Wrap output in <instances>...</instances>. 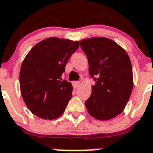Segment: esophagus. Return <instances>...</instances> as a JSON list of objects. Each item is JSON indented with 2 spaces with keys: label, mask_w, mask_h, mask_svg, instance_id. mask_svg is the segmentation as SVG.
Returning <instances> with one entry per match:
<instances>
[{
  "label": "esophagus",
  "mask_w": 153,
  "mask_h": 153,
  "mask_svg": "<svg viewBox=\"0 0 153 153\" xmlns=\"http://www.w3.org/2000/svg\"><path fill=\"white\" fill-rule=\"evenodd\" d=\"M80 81H74V82H73V85H74V87L75 88H77L78 86L80 85Z\"/></svg>",
  "instance_id": "1"
}]
</instances>
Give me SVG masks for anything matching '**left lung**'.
Listing matches in <instances>:
<instances>
[{"label":"left lung","mask_w":153,"mask_h":153,"mask_svg":"<svg viewBox=\"0 0 153 153\" xmlns=\"http://www.w3.org/2000/svg\"><path fill=\"white\" fill-rule=\"evenodd\" d=\"M80 43L88 60L90 76L96 82L85 101L88 112L100 120L112 119L123 112L132 93L129 56L118 44L105 37L85 39Z\"/></svg>","instance_id":"left-lung-1"}]
</instances>
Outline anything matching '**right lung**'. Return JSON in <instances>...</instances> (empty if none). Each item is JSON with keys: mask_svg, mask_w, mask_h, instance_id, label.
<instances>
[{"mask_svg": "<svg viewBox=\"0 0 153 153\" xmlns=\"http://www.w3.org/2000/svg\"><path fill=\"white\" fill-rule=\"evenodd\" d=\"M79 46V41L50 37L27 54L20 71V87L24 101L34 115L53 120L63 114L72 98L73 85L61 76Z\"/></svg>", "mask_w": 153, "mask_h": 153, "instance_id": "right-lung-1", "label": "right lung"}]
</instances>
